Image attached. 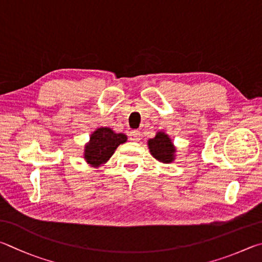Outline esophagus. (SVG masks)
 <instances>
[{
	"mask_svg": "<svg viewBox=\"0 0 262 262\" xmlns=\"http://www.w3.org/2000/svg\"><path fill=\"white\" fill-rule=\"evenodd\" d=\"M130 139L134 140V141H138L140 140V132L138 130H135L132 131L130 134Z\"/></svg>",
	"mask_w": 262,
	"mask_h": 262,
	"instance_id": "34e87169",
	"label": "esophagus"
}]
</instances>
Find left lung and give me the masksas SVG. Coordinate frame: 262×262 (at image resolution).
Listing matches in <instances>:
<instances>
[{
  "mask_svg": "<svg viewBox=\"0 0 262 262\" xmlns=\"http://www.w3.org/2000/svg\"><path fill=\"white\" fill-rule=\"evenodd\" d=\"M150 154L158 161L162 163H171L175 160L176 148L173 146L171 139L164 132L160 131L154 138L147 141Z\"/></svg>",
  "mask_w": 262,
  "mask_h": 262,
  "instance_id": "8db88e82",
  "label": "left lung"
}]
</instances>
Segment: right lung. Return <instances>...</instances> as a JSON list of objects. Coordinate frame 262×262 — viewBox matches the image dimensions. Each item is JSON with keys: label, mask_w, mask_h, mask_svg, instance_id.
<instances>
[{"label": "right lung", "mask_w": 262, "mask_h": 262, "mask_svg": "<svg viewBox=\"0 0 262 262\" xmlns=\"http://www.w3.org/2000/svg\"><path fill=\"white\" fill-rule=\"evenodd\" d=\"M126 139L125 135L115 134L109 127L96 128L85 145L84 159L90 166L98 168L107 162L118 146L125 143Z\"/></svg>", "instance_id": "obj_1"}]
</instances>
